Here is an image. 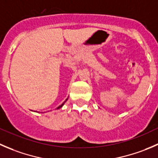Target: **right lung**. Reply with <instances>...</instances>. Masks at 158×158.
<instances>
[{"label":"right lung","instance_id":"add662e5","mask_svg":"<svg viewBox=\"0 0 158 158\" xmlns=\"http://www.w3.org/2000/svg\"><path fill=\"white\" fill-rule=\"evenodd\" d=\"M67 100H68V99H67ZM67 100H66V101H67ZM65 101H64V102H65ZM64 103H63V104H61V105H60V106H59V107H57V109H59V108H60V107H61L62 106L64 105Z\"/></svg>","mask_w":158,"mask_h":158}]
</instances>
